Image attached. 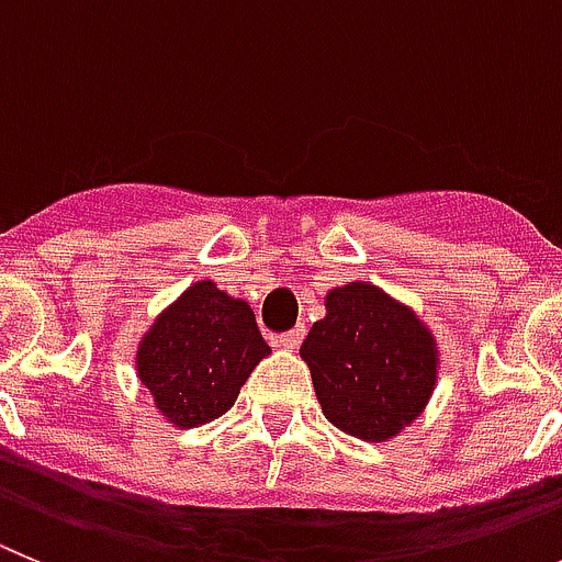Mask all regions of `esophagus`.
<instances>
[{
	"instance_id": "esophagus-1",
	"label": "esophagus",
	"mask_w": 562,
	"mask_h": 562,
	"mask_svg": "<svg viewBox=\"0 0 562 562\" xmlns=\"http://www.w3.org/2000/svg\"><path fill=\"white\" fill-rule=\"evenodd\" d=\"M302 338H305V327L296 325V327H293V330H288V333H282V336H277V344H280V347H285V350H296Z\"/></svg>"
}]
</instances>
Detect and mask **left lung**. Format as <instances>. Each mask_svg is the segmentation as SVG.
Instances as JSON below:
<instances>
[{"label":"left lung","instance_id":"left-lung-1","mask_svg":"<svg viewBox=\"0 0 562 562\" xmlns=\"http://www.w3.org/2000/svg\"><path fill=\"white\" fill-rule=\"evenodd\" d=\"M302 341L322 412L363 442H386L423 414L437 383L434 333L369 282L333 288Z\"/></svg>","mask_w":562,"mask_h":562}]
</instances>
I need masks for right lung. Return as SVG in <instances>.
Here are the masks:
<instances>
[{
	"mask_svg": "<svg viewBox=\"0 0 562 562\" xmlns=\"http://www.w3.org/2000/svg\"><path fill=\"white\" fill-rule=\"evenodd\" d=\"M269 352L255 311L201 280L156 316L136 350V375L161 417L199 428L235 406L251 369Z\"/></svg>",
	"mask_w": 562,
	"mask_h": 562,
	"instance_id": "1",
	"label": "right lung"
}]
</instances>
